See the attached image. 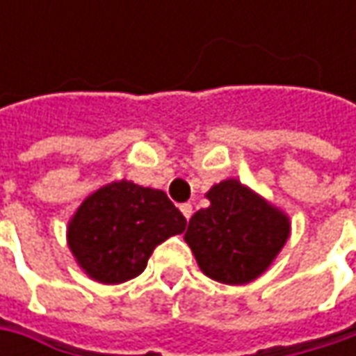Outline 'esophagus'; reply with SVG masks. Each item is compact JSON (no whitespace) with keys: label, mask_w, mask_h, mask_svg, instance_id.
<instances>
[{"label":"esophagus","mask_w":356,"mask_h":356,"mask_svg":"<svg viewBox=\"0 0 356 356\" xmlns=\"http://www.w3.org/2000/svg\"><path fill=\"white\" fill-rule=\"evenodd\" d=\"M180 212L184 213L186 220H190V218H192V204H182V206H180Z\"/></svg>","instance_id":"1"}]
</instances>
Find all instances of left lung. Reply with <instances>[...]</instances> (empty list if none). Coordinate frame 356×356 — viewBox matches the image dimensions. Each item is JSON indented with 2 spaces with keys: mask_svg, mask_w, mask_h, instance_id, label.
I'll use <instances>...</instances> for the list:
<instances>
[{
  "mask_svg": "<svg viewBox=\"0 0 356 356\" xmlns=\"http://www.w3.org/2000/svg\"><path fill=\"white\" fill-rule=\"evenodd\" d=\"M206 198L210 206L190 218L184 234L200 269L227 285L257 280L289 238V218L234 178Z\"/></svg>",
  "mask_w": 356,
  "mask_h": 356,
  "instance_id": "1",
  "label": "left lung"
}]
</instances>
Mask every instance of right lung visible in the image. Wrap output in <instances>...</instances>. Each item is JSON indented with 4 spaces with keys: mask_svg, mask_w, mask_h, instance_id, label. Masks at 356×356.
Masks as SVG:
<instances>
[{
    "mask_svg": "<svg viewBox=\"0 0 356 356\" xmlns=\"http://www.w3.org/2000/svg\"><path fill=\"white\" fill-rule=\"evenodd\" d=\"M184 229L186 218L162 190L120 180L79 206L67 241L89 277L115 285L140 275L158 243Z\"/></svg>",
    "mask_w": 356,
    "mask_h": 356,
    "instance_id": "right-lung-1",
    "label": "right lung"
}]
</instances>
